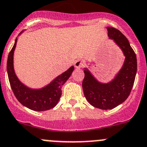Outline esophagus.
Segmentation results:
<instances>
[{
	"instance_id": "esophagus-1",
	"label": "esophagus",
	"mask_w": 147,
	"mask_h": 147,
	"mask_svg": "<svg viewBox=\"0 0 147 147\" xmlns=\"http://www.w3.org/2000/svg\"><path fill=\"white\" fill-rule=\"evenodd\" d=\"M85 65V61L82 60V59H78V60H77L76 62H75V68L80 69V68H82Z\"/></svg>"
}]
</instances>
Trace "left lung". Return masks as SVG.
Instances as JSON below:
<instances>
[{"label":"left lung","instance_id":"1","mask_svg":"<svg viewBox=\"0 0 147 147\" xmlns=\"http://www.w3.org/2000/svg\"><path fill=\"white\" fill-rule=\"evenodd\" d=\"M108 36L121 49L125 55L124 64L114 79L108 83L97 81L92 74L85 69L82 89L87 100L95 108L110 110L124 102L129 97L137 71V60L129 40L117 28L107 27Z\"/></svg>","mask_w":147,"mask_h":147}]
</instances>
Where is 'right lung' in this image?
I'll use <instances>...</instances> for the list:
<instances>
[{"label": "right lung", "instance_id": "add662e5", "mask_svg": "<svg viewBox=\"0 0 147 147\" xmlns=\"http://www.w3.org/2000/svg\"><path fill=\"white\" fill-rule=\"evenodd\" d=\"M21 31L20 34L22 33ZM17 39L11 49L7 61V72L11 89L18 101L24 106L36 111H44L54 108L62 95V85L70 77L74 67L72 66L55 78L50 84L42 89L35 90L27 88L21 83L16 75L13 69V53L16 46Z\"/></svg>", "mask_w": 147, "mask_h": 147}]
</instances>
